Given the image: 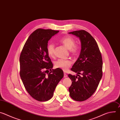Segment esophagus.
Here are the masks:
<instances>
[{
    "label": "esophagus",
    "instance_id": "esophagus-1",
    "mask_svg": "<svg viewBox=\"0 0 120 120\" xmlns=\"http://www.w3.org/2000/svg\"><path fill=\"white\" fill-rule=\"evenodd\" d=\"M67 76V74H65V73H64V78H65V77H66Z\"/></svg>",
    "mask_w": 120,
    "mask_h": 120
}]
</instances>
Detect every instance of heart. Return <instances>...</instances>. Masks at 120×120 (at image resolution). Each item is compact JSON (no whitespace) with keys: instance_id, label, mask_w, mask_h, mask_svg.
<instances>
[{"instance_id":"heart-1","label":"heart","mask_w":120,"mask_h":120,"mask_svg":"<svg viewBox=\"0 0 120 120\" xmlns=\"http://www.w3.org/2000/svg\"><path fill=\"white\" fill-rule=\"evenodd\" d=\"M59 41L73 55H77L80 50L78 45H75V40L71 37H65L61 38ZM47 53L50 56H53L55 52V45L52 43H49L47 45ZM72 64L69 59H59L55 62V65L56 68H59L64 71H66Z\"/></svg>"}]
</instances>
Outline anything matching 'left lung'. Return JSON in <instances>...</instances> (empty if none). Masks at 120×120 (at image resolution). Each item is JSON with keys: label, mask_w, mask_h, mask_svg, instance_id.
Returning <instances> with one entry per match:
<instances>
[{"label": "left lung", "mask_w": 120, "mask_h": 120, "mask_svg": "<svg viewBox=\"0 0 120 120\" xmlns=\"http://www.w3.org/2000/svg\"><path fill=\"white\" fill-rule=\"evenodd\" d=\"M69 34L79 38L81 44L80 55L71 69L77 75H68L72 82L69 91L73 99L83 101L94 94L102 77V57L96 41L88 32L82 30Z\"/></svg>", "instance_id": "left-lung-1"}]
</instances>
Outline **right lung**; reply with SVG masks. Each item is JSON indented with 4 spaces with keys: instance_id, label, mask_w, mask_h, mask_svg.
I'll use <instances>...</instances> for the list:
<instances>
[{
    "instance_id": "obj_1",
    "label": "right lung",
    "mask_w": 120,
    "mask_h": 120,
    "mask_svg": "<svg viewBox=\"0 0 120 120\" xmlns=\"http://www.w3.org/2000/svg\"><path fill=\"white\" fill-rule=\"evenodd\" d=\"M59 31L38 29L27 39L20 54V75L28 94L35 99L47 101L52 98L57 84L64 77L60 68L51 70L53 64L47 51L48 41ZM49 73V72H48Z\"/></svg>"
}]
</instances>
